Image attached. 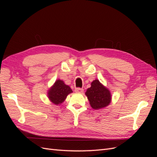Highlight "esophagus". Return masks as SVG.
Instances as JSON below:
<instances>
[{
  "label": "esophagus",
  "mask_w": 157,
  "mask_h": 157,
  "mask_svg": "<svg viewBox=\"0 0 157 157\" xmlns=\"http://www.w3.org/2000/svg\"><path fill=\"white\" fill-rule=\"evenodd\" d=\"M75 91L76 92H78V93H82V92H83L84 90L82 88H76L75 89Z\"/></svg>",
  "instance_id": "34e87169"
}]
</instances>
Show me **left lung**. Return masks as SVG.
<instances>
[{
  "instance_id": "8db88e82",
  "label": "left lung",
  "mask_w": 157,
  "mask_h": 157,
  "mask_svg": "<svg viewBox=\"0 0 157 157\" xmlns=\"http://www.w3.org/2000/svg\"><path fill=\"white\" fill-rule=\"evenodd\" d=\"M85 94L88 97L90 105L94 109L105 107L111 102L110 92L98 80H94L91 83V87L88 88Z\"/></svg>"
}]
</instances>
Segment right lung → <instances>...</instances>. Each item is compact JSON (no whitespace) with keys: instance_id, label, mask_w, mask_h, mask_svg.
Segmentation results:
<instances>
[{"instance_id":"obj_1","label":"right lung","mask_w":157,"mask_h":157,"mask_svg":"<svg viewBox=\"0 0 157 157\" xmlns=\"http://www.w3.org/2000/svg\"><path fill=\"white\" fill-rule=\"evenodd\" d=\"M71 92L73 91L69 86L65 84L62 80H58L49 90L48 94L50 101L56 105H58L64 101L67 95Z\"/></svg>"}]
</instances>
